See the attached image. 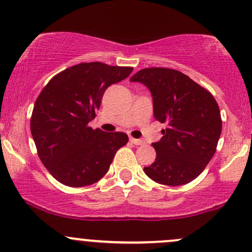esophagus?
Wrapping results in <instances>:
<instances>
[{"label":"esophagus","mask_w":252,"mask_h":252,"mask_svg":"<svg viewBox=\"0 0 252 252\" xmlns=\"http://www.w3.org/2000/svg\"><path fill=\"white\" fill-rule=\"evenodd\" d=\"M130 142L134 143V145H136V146L143 145V141H142V140H140V139H134V137H130Z\"/></svg>","instance_id":"34e87169"}]
</instances>
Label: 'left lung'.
Here are the masks:
<instances>
[{
	"instance_id": "8db88e82",
	"label": "left lung",
	"mask_w": 252,
	"mask_h": 252,
	"mask_svg": "<svg viewBox=\"0 0 252 252\" xmlns=\"http://www.w3.org/2000/svg\"><path fill=\"white\" fill-rule=\"evenodd\" d=\"M153 98L157 121L167 128L152 143L156 161L145 173L159 184L183 185L202 173L217 151L222 122L217 100L206 88L175 69L147 68L130 77Z\"/></svg>"
}]
</instances>
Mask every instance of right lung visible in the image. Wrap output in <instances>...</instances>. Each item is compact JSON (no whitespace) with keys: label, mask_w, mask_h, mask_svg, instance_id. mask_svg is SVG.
<instances>
[{"label":"right lung","mask_w":252,"mask_h":252,"mask_svg":"<svg viewBox=\"0 0 252 252\" xmlns=\"http://www.w3.org/2000/svg\"><path fill=\"white\" fill-rule=\"evenodd\" d=\"M130 67L80 63L57 74L35 100L31 132L44 166L60 183L79 188L100 181L116 152L128 142L124 132L93 130L88 123L109 86L126 79Z\"/></svg>","instance_id":"add662e5"}]
</instances>
